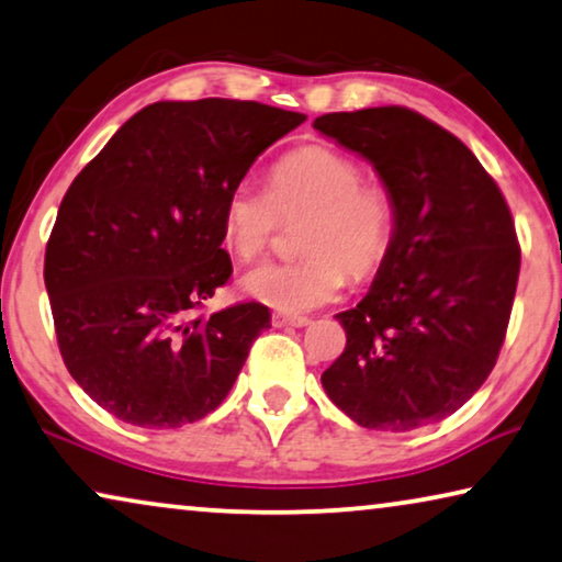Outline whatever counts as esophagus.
Returning a JSON list of instances; mask_svg holds the SVG:
<instances>
[{
	"instance_id": "34e87169",
	"label": "esophagus",
	"mask_w": 562,
	"mask_h": 562,
	"mask_svg": "<svg viewBox=\"0 0 562 562\" xmlns=\"http://www.w3.org/2000/svg\"><path fill=\"white\" fill-rule=\"evenodd\" d=\"M272 325H274V328H305V325H310V321H307V317H300V315L274 313Z\"/></svg>"
}]
</instances>
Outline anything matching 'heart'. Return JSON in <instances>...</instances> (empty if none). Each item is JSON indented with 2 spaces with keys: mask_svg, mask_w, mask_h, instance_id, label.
<instances>
[{
  "mask_svg": "<svg viewBox=\"0 0 562 562\" xmlns=\"http://www.w3.org/2000/svg\"><path fill=\"white\" fill-rule=\"evenodd\" d=\"M307 212L300 252L265 262L241 278V290L284 315L333 303L348 272L363 280L386 262L396 232V201L381 181L363 179L358 161L325 146L284 154L267 173V194L234 187L222 209V239L234 257L252 262L270 247L280 216Z\"/></svg>",
  "mask_w": 562,
  "mask_h": 562,
  "instance_id": "heart-1",
  "label": "heart"
}]
</instances>
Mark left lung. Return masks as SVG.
Here are the masks:
<instances>
[{
  "label": "left lung",
  "mask_w": 562,
  "mask_h": 562,
  "mask_svg": "<svg viewBox=\"0 0 562 562\" xmlns=\"http://www.w3.org/2000/svg\"><path fill=\"white\" fill-rule=\"evenodd\" d=\"M313 125L371 161L396 201L386 262L361 303L335 315L346 350L323 389L366 429L441 422L487 381L505 342L520 274L507 201L462 140L408 108Z\"/></svg>",
  "instance_id": "left-lung-1"
}]
</instances>
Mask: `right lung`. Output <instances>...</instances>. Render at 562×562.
Listing matches in <instances>:
<instances>
[{
	"mask_svg": "<svg viewBox=\"0 0 562 562\" xmlns=\"http://www.w3.org/2000/svg\"><path fill=\"white\" fill-rule=\"evenodd\" d=\"M303 121L255 100H161L75 176L45 288L67 371L108 414L179 429L227 398L270 310L194 315L232 274L224 199Z\"/></svg>",
	"mask_w": 562,
	"mask_h": 562,
	"instance_id": "add662e5",
	"label": "right lung"
}]
</instances>
